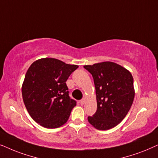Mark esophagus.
<instances>
[{"label": "esophagus", "instance_id": "1", "mask_svg": "<svg viewBox=\"0 0 158 158\" xmlns=\"http://www.w3.org/2000/svg\"><path fill=\"white\" fill-rule=\"evenodd\" d=\"M85 103V99H82V100H80V104L81 106H83Z\"/></svg>", "mask_w": 158, "mask_h": 158}]
</instances>
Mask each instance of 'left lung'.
<instances>
[{
	"instance_id": "8db88e82",
	"label": "left lung",
	"mask_w": 158,
	"mask_h": 158,
	"mask_svg": "<svg viewBox=\"0 0 158 158\" xmlns=\"http://www.w3.org/2000/svg\"><path fill=\"white\" fill-rule=\"evenodd\" d=\"M95 87L97 108L88 121L98 130H108L123 121L133 103L134 79L131 72L110 61L86 65Z\"/></svg>"
}]
</instances>
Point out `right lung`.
Here are the masks:
<instances>
[{"label": "right lung", "instance_id": "add662e5", "mask_svg": "<svg viewBox=\"0 0 158 158\" xmlns=\"http://www.w3.org/2000/svg\"><path fill=\"white\" fill-rule=\"evenodd\" d=\"M78 67L52 58H40L29 66L22 87L23 101L42 127L56 129L68 121L77 102L69 98L66 81Z\"/></svg>", "mask_w": 158, "mask_h": 158}]
</instances>
